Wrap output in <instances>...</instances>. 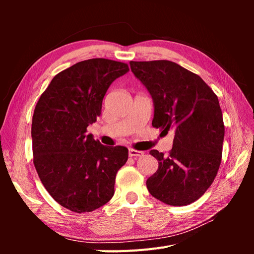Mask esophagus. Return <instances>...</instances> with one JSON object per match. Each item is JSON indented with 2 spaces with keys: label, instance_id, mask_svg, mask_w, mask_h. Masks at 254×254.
Instances as JSON below:
<instances>
[{
  "label": "esophagus",
  "instance_id": "esophagus-1",
  "mask_svg": "<svg viewBox=\"0 0 254 254\" xmlns=\"http://www.w3.org/2000/svg\"><path fill=\"white\" fill-rule=\"evenodd\" d=\"M144 155V152L141 150L135 149H129V157H141Z\"/></svg>",
  "mask_w": 254,
  "mask_h": 254
}]
</instances>
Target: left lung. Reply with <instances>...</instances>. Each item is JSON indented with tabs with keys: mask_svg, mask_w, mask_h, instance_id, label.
<instances>
[{
	"mask_svg": "<svg viewBox=\"0 0 254 254\" xmlns=\"http://www.w3.org/2000/svg\"><path fill=\"white\" fill-rule=\"evenodd\" d=\"M155 103L152 127L175 132L168 155L149 151L159 167L146 181L166 204L188 205L211 187L221 163L225 125L217 95L200 76L170 60L130 61Z\"/></svg>",
	"mask_w": 254,
	"mask_h": 254,
	"instance_id": "1",
	"label": "left lung"
}]
</instances>
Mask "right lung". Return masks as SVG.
Listing matches in <instances>:
<instances>
[{
	"instance_id": "obj_1",
	"label": "right lung",
	"mask_w": 254,
	"mask_h": 254,
	"mask_svg": "<svg viewBox=\"0 0 254 254\" xmlns=\"http://www.w3.org/2000/svg\"><path fill=\"white\" fill-rule=\"evenodd\" d=\"M129 71L105 58L80 61L58 73L33 115L34 165L49 194L75 213L92 212L114 194L115 176L127 162L124 146H105L87 134L102 114L107 90Z\"/></svg>"
}]
</instances>
